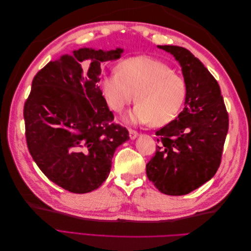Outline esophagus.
Listing matches in <instances>:
<instances>
[{
    "label": "esophagus",
    "instance_id": "34e87169",
    "mask_svg": "<svg viewBox=\"0 0 251 251\" xmlns=\"http://www.w3.org/2000/svg\"><path fill=\"white\" fill-rule=\"evenodd\" d=\"M128 134H130V138L131 139H135L136 137H137L138 132L135 131V130H132V128H130V130H128Z\"/></svg>",
    "mask_w": 251,
    "mask_h": 251
}]
</instances>
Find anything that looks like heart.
I'll return each instance as SVG.
<instances>
[{
  "label": "heart",
  "mask_w": 251,
  "mask_h": 251,
  "mask_svg": "<svg viewBox=\"0 0 251 251\" xmlns=\"http://www.w3.org/2000/svg\"><path fill=\"white\" fill-rule=\"evenodd\" d=\"M101 90L109 107L121 113L136 98L132 123L164 126L177 116L185 98V82L161 60L140 55L118 65V72L105 75ZM136 97H134V95Z\"/></svg>",
  "instance_id": "b5f03b06"
}]
</instances>
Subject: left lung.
Here are the masks:
<instances>
[{
    "mask_svg": "<svg viewBox=\"0 0 251 251\" xmlns=\"http://www.w3.org/2000/svg\"><path fill=\"white\" fill-rule=\"evenodd\" d=\"M176 58L186 86L184 109L156 132V153L147 175L159 192L189 194L215 176L228 132V113L218 81L191 51L158 46Z\"/></svg>",
    "mask_w": 251,
    "mask_h": 251,
    "instance_id": "obj_1",
    "label": "left lung"
}]
</instances>
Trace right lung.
Masks as SVG:
<instances>
[{
    "label": "right lung",
    "instance_id": "add662e5",
    "mask_svg": "<svg viewBox=\"0 0 251 251\" xmlns=\"http://www.w3.org/2000/svg\"><path fill=\"white\" fill-rule=\"evenodd\" d=\"M121 52L81 48L49 62L32 80L24 104L29 153L45 176L68 192L100 187L115 150L130 138L125 126L113 123L98 86L100 64Z\"/></svg>",
    "mask_w": 251,
    "mask_h": 251
}]
</instances>
